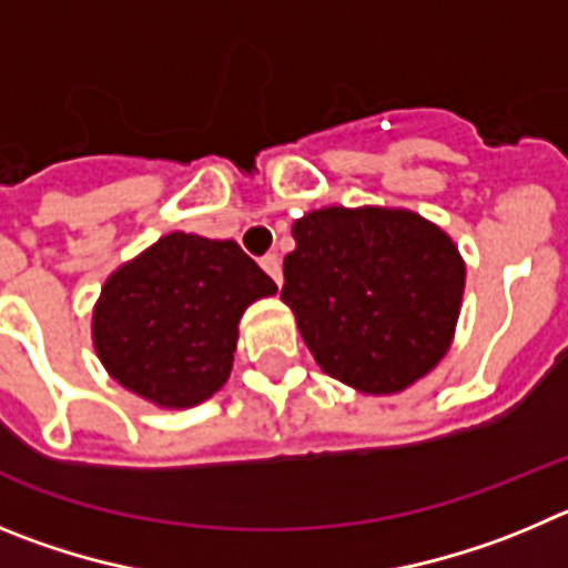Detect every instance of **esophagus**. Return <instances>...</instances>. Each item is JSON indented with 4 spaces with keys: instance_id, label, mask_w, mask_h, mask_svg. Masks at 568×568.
I'll list each match as a JSON object with an SVG mask.
<instances>
[{
    "instance_id": "obj_1",
    "label": "esophagus",
    "mask_w": 568,
    "mask_h": 568,
    "mask_svg": "<svg viewBox=\"0 0 568 568\" xmlns=\"http://www.w3.org/2000/svg\"><path fill=\"white\" fill-rule=\"evenodd\" d=\"M260 265H263V272L274 280V283H283V263H280L277 254H265L260 257Z\"/></svg>"
}]
</instances>
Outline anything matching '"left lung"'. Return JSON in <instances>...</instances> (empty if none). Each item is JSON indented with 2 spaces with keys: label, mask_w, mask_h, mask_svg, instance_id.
<instances>
[{
  "label": "left lung",
  "mask_w": 568,
  "mask_h": 568,
  "mask_svg": "<svg viewBox=\"0 0 568 568\" xmlns=\"http://www.w3.org/2000/svg\"><path fill=\"white\" fill-rule=\"evenodd\" d=\"M291 232L280 296L322 371L387 396L442 362L464 294V260L442 229L407 209L328 206Z\"/></svg>",
  "instance_id": "left-lung-1"
}]
</instances>
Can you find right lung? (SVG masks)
Returning <instances> with one entry per match:
<instances>
[{
  "instance_id": "add662e5",
  "label": "right lung",
  "mask_w": 568,
  "mask_h": 568,
  "mask_svg": "<svg viewBox=\"0 0 568 568\" xmlns=\"http://www.w3.org/2000/svg\"><path fill=\"white\" fill-rule=\"evenodd\" d=\"M274 291L234 240L163 234L101 288L95 354L112 379L152 405H201L232 373L243 311Z\"/></svg>"
}]
</instances>
